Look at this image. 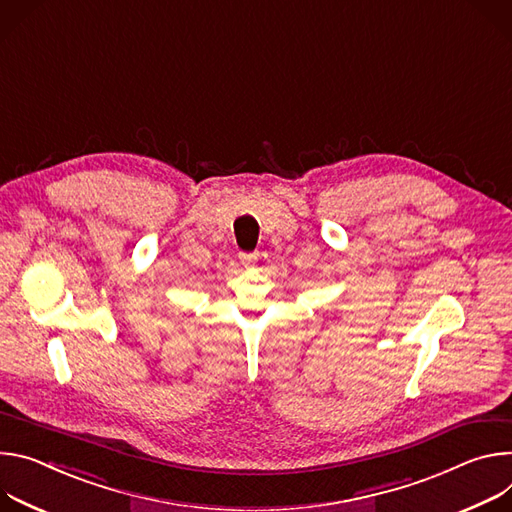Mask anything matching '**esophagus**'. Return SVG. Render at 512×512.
Instances as JSON below:
<instances>
[{
	"label": "esophagus",
	"mask_w": 512,
	"mask_h": 512,
	"mask_svg": "<svg viewBox=\"0 0 512 512\" xmlns=\"http://www.w3.org/2000/svg\"><path fill=\"white\" fill-rule=\"evenodd\" d=\"M240 262L244 264V266H252V264H256V260H258V254L256 252H240Z\"/></svg>",
	"instance_id": "esophagus-1"
}]
</instances>
